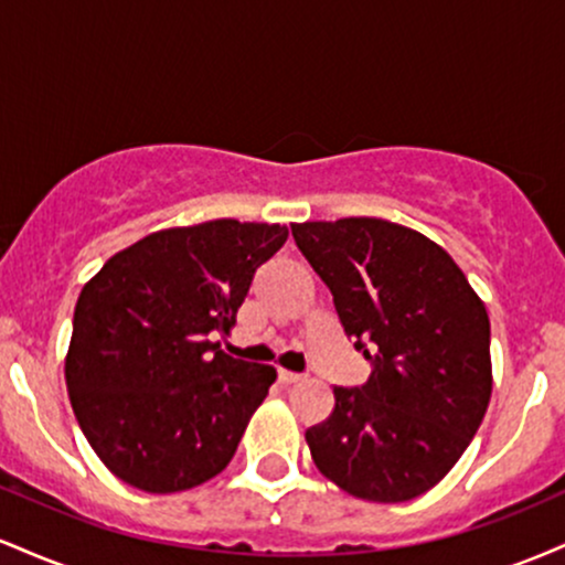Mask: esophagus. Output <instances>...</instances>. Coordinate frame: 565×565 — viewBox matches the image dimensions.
<instances>
[{"label":"esophagus","instance_id":"obj_1","mask_svg":"<svg viewBox=\"0 0 565 565\" xmlns=\"http://www.w3.org/2000/svg\"><path fill=\"white\" fill-rule=\"evenodd\" d=\"M302 380H305L302 374L287 372V369H278V382H281V385H297V382H302Z\"/></svg>","mask_w":565,"mask_h":565}]
</instances>
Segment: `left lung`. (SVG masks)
<instances>
[{"label":"left lung","mask_w":565,"mask_h":565,"mask_svg":"<svg viewBox=\"0 0 565 565\" xmlns=\"http://www.w3.org/2000/svg\"><path fill=\"white\" fill-rule=\"evenodd\" d=\"M291 236L334 297L366 385L334 387L308 427L329 481L366 502H408L449 472L491 398L489 313L444 246L380 217L295 223ZM379 348L369 354L367 345Z\"/></svg>","instance_id":"obj_1"}]
</instances>
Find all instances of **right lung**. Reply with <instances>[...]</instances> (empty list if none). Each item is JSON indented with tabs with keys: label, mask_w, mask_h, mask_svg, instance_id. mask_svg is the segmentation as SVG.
Segmentation results:
<instances>
[{
	"label": "right lung",
	"mask_w": 565,
	"mask_h": 565,
	"mask_svg": "<svg viewBox=\"0 0 565 565\" xmlns=\"http://www.w3.org/2000/svg\"><path fill=\"white\" fill-rule=\"evenodd\" d=\"M287 225L210 220L140 238L84 284L66 353L68 398L116 478L174 494L228 468L276 369L220 350L252 276Z\"/></svg>",
	"instance_id": "obj_1"
}]
</instances>
